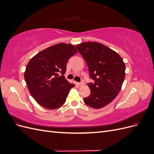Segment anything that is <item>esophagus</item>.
I'll use <instances>...</instances> for the list:
<instances>
[{
    "label": "esophagus",
    "mask_w": 154,
    "mask_h": 154,
    "mask_svg": "<svg viewBox=\"0 0 154 154\" xmlns=\"http://www.w3.org/2000/svg\"><path fill=\"white\" fill-rule=\"evenodd\" d=\"M83 85H84V82H81V83H78V85L79 86V87H82Z\"/></svg>",
    "instance_id": "esophagus-1"
}]
</instances>
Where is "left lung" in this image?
Instances as JSON below:
<instances>
[{
    "label": "left lung",
    "instance_id": "obj_1",
    "mask_svg": "<svg viewBox=\"0 0 154 154\" xmlns=\"http://www.w3.org/2000/svg\"><path fill=\"white\" fill-rule=\"evenodd\" d=\"M76 48L94 81L87 84L91 94L83 100L93 109H101L112 101L122 89L125 64L118 53L100 43L86 42L76 45Z\"/></svg>",
    "mask_w": 154,
    "mask_h": 154
}]
</instances>
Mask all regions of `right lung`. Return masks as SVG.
Returning <instances> with one entry per match:
<instances>
[{
  "label": "right lung",
  "mask_w": 154,
  "mask_h": 154,
  "mask_svg": "<svg viewBox=\"0 0 154 154\" xmlns=\"http://www.w3.org/2000/svg\"><path fill=\"white\" fill-rule=\"evenodd\" d=\"M77 53L74 45L59 43L37 53L27 63L24 79L31 95L42 106L49 110L60 108L71 88L63 76L68 60Z\"/></svg>",
  "instance_id": "right-lung-1"
}]
</instances>
